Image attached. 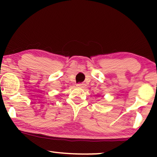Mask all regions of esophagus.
<instances>
[{
	"mask_svg": "<svg viewBox=\"0 0 157 157\" xmlns=\"http://www.w3.org/2000/svg\"><path fill=\"white\" fill-rule=\"evenodd\" d=\"M77 86L78 87H80V88H85L86 87V85L84 84V83H77Z\"/></svg>",
	"mask_w": 157,
	"mask_h": 157,
	"instance_id": "34e87169",
	"label": "esophagus"
}]
</instances>
